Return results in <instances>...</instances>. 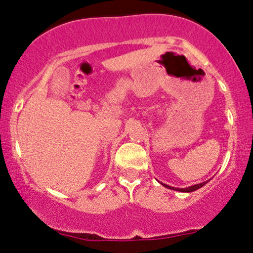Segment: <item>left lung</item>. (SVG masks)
<instances>
[{
    "label": "left lung",
    "mask_w": 253,
    "mask_h": 253,
    "mask_svg": "<svg viewBox=\"0 0 253 253\" xmlns=\"http://www.w3.org/2000/svg\"><path fill=\"white\" fill-rule=\"evenodd\" d=\"M207 182H209V181L203 182V183H199V184H196V185H192V186H188V188H185V189H176V188H172V186H169V185H167V184H164V183H162V185L166 186V188H168V189L176 190V191H181V192H192V191H196V190H198V189L202 188V186L205 185Z\"/></svg>",
    "instance_id": "left-lung-1"
}]
</instances>
